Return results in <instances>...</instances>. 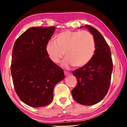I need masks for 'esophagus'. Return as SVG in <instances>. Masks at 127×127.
<instances>
[{
    "label": "esophagus",
    "instance_id": "esophagus-1",
    "mask_svg": "<svg viewBox=\"0 0 127 127\" xmlns=\"http://www.w3.org/2000/svg\"><path fill=\"white\" fill-rule=\"evenodd\" d=\"M64 74H65V76H69V75L70 74V73L69 72L64 71Z\"/></svg>",
    "mask_w": 127,
    "mask_h": 127
}]
</instances>
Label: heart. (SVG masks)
<instances>
[{"instance_id": "b5f03b06", "label": "heart", "mask_w": 127, "mask_h": 127, "mask_svg": "<svg viewBox=\"0 0 127 127\" xmlns=\"http://www.w3.org/2000/svg\"><path fill=\"white\" fill-rule=\"evenodd\" d=\"M94 36L87 31H65L59 33L55 41H49L46 50L54 63H58L64 54L66 57L63 65L82 67L91 61L95 53Z\"/></svg>"}]
</instances>
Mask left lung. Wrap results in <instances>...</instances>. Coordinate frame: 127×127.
<instances>
[{"label":"left lung","mask_w":127,"mask_h":127,"mask_svg":"<svg viewBox=\"0 0 127 127\" xmlns=\"http://www.w3.org/2000/svg\"><path fill=\"white\" fill-rule=\"evenodd\" d=\"M85 27L94 36L95 53L89 63L72 72L78 83L72 90V94L79 104L92 105L101 101L107 93L113 71V61L110 47L101 34L91 26L86 25Z\"/></svg>","instance_id":"obj_1"}]
</instances>
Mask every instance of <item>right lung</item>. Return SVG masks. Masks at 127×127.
Returning <instances> with one entry per match:
<instances>
[{
	"instance_id": "obj_1",
	"label": "right lung",
	"mask_w": 127,
	"mask_h": 127,
	"mask_svg": "<svg viewBox=\"0 0 127 127\" xmlns=\"http://www.w3.org/2000/svg\"><path fill=\"white\" fill-rule=\"evenodd\" d=\"M55 29L31 27L14 44L10 66L13 82L18 97L30 106L50 104L55 85L65 78L63 70L51 61L46 50Z\"/></svg>"
}]
</instances>
